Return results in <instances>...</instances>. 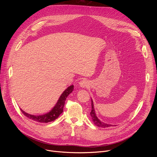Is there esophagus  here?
<instances>
[{"mask_svg":"<svg viewBox=\"0 0 157 157\" xmlns=\"http://www.w3.org/2000/svg\"><path fill=\"white\" fill-rule=\"evenodd\" d=\"M79 85L81 88H85V87H88L89 86V83H88V80H86V79H83L81 81H80Z\"/></svg>","mask_w":157,"mask_h":157,"instance_id":"esophagus-1","label":"esophagus"}]
</instances>
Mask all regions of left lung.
Wrapping results in <instances>:
<instances>
[{
  "label": "left lung",
  "mask_w": 157,
  "mask_h": 157,
  "mask_svg": "<svg viewBox=\"0 0 157 157\" xmlns=\"http://www.w3.org/2000/svg\"><path fill=\"white\" fill-rule=\"evenodd\" d=\"M91 101H92V111L91 113H90V116H91L92 118V120L93 121V123L94 124L98 127H102V128H107V127H112L113 125L111 124H108V123H104L103 121H101L99 119H98L97 117V115L95 114V109H94V102L93 101L91 98Z\"/></svg>",
  "instance_id": "1"
}]
</instances>
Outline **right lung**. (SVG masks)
Wrapping results in <instances>:
<instances>
[{"label": "right lung", "mask_w": 157, "mask_h": 157, "mask_svg": "<svg viewBox=\"0 0 157 157\" xmlns=\"http://www.w3.org/2000/svg\"><path fill=\"white\" fill-rule=\"evenodd\" d=\"M73 90L74 85H71L68 88H67V89H65V90H64L63 92L59 97V100H58L56 104L53 107V109L50 111L44 114H40L38 115V116L37 115L36 116V115H33L27 113L24 111H23L21 109H20V110L21 111L22 113L25 116H26L29 119L34 120L35 121L40 123H48L53 121L55 120L56 118H58V117L60 116V114L62 113L66 98H67V97L71 93H72Z\"/></svg>", "instance_id": "right-lung-1"}]
</instances>
